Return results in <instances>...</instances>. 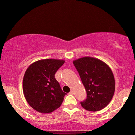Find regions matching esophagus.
<instances>
[{
    "mask_svg": "<svg viewBox=\"0 0 135 135\" xmlns=\"http://www.w3.org/2000/svg\"><path fill=\"white\" fill-rule=\"evenodd\" d=\"M69 94H71V95H72V94H74V91H73V90H72L70 92H69Z\"/></svg>",
    "mask_w": 135,
    "mask_h": 135,
    "instance_id": "1",
    "label": "esophagus"
}]
</instances>
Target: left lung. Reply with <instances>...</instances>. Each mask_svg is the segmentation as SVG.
<instances>
[{
	"instance_id": "8db88e82",
	"label": "left lung",
	"mask_w": 135,
	"mask_h": 135,
	"mask_svg": "<svg viewBox=\"0 0 135 135\" xmlns=\"http://www.w3.org/2000/svg\"><path fill=\"white\" fill-rule=\"evenodd\" d=\"M87 92V99L81 102L85 109L98 111L110 103L115 90L113 72L106 63L97 58L85 56L73 61Z\"/></svg>"
}]
</instances>
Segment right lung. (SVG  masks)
I'll return each instance as SVG.
<instances>
[{"label": "right lung", "mask_w": 135, "mask_h": 135, "mask_svg": "<svg viewBox=\"0 0 135 135\" xmlns=\"http://www.w3.org/2000/svg\"><path fill=\"white\" fill-rule=\"evenodd\" d=\"M64 63L63 60H40L27 69L22 82L23 93L27 103L36 111L50 113L62 104L66 94L61 90L55 75Z\"/></svg>", "instance_id": "add662e5"}]
</instances>
